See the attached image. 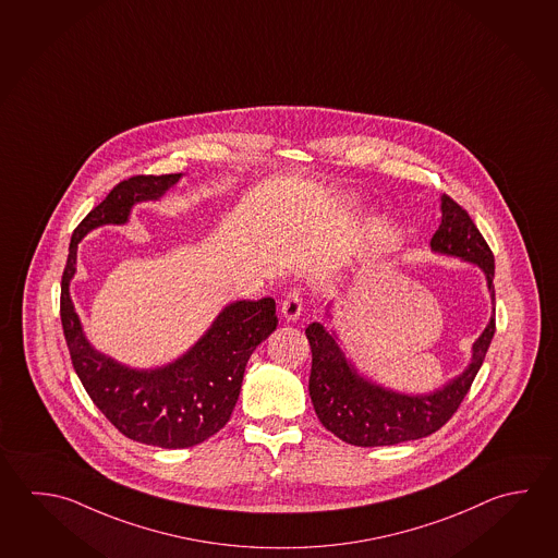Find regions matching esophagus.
<instances>
[{"label": "esophagus", "instance_id": "esophagus-1", "mask_svg": "<svg viewBox=\"0 0 558 558\" xmlns=\"http://www.w3.org/2000/svg\"><path fill=\"white\" fill-rule=\"evenodd\" d=\"M303 313V294L299 289H291L281 303V315L287 320H296Z\"/></svg>", "mask_w": 558, "mask_h": 558}]
</instances>
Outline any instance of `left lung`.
Masks as SVG:
<instances>
[{
	"instance_id": "left-lung-1",
	"label": "left lung",
	"mask_w": 558,
	"mask_h": 558,
	"mask_svg": "<svg viewBox=\"0 0 558 558\" xmlns=\"http://www.w3.org/2000/svg\"><path fill=\"white\" fill-rule=\"evenodd\" d=\"M440 201L442 220L430 240V247L438 254L458 255L464 262L476 264L486 274L487 289L492 301H496V264L489 245L457 201L446 194ZM494 332L496 318L492 316L472 348V364L445 387L428 396H403L357 375L336 342V336L325 326L313 323L304 335L313 352L308 393L316 415L330 433L348 445L391 446L433 435L457 413L470 391Z\"/></svg>"
}]
</instances>
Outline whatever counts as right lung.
<instances>
[{"label": "right lung", "mask_w": 558, "mask_h": 558, "mask_svg": "<svg viewBox=\"0 0 558 558\" xmlns=\"http://www.w3.org/2000/svg\"><path fill=\"white\" fill-rule=\"evenodd\" d=\"M179 179L137 174L116 184L72 233L61 281L62 330L86 393L122 435L159 448L201 445L230 421L245 364L279 323L271 296L228 304L186 354L157 369L125 367L88 344L69 293L78 242L98 226L128 222L133 204L161 198Z\"/></svg>", "instance_id": "1"}]
</instances>
